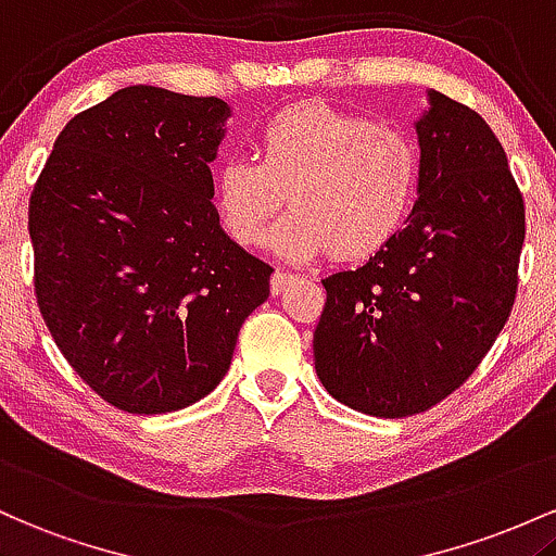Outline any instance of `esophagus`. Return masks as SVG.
<instances>
[{
    "label": "esophagus",
    "instance_id": "obj_1",
    "mask_svg": "<svg viewBox=\"0 0 556 556\" xmlns=\"http://www.w3.org/2000/svg\"><path fill=\"white\" fill-rule=\"evenodd\" d=\"M291 280H294V276H291V273H286V270H276L273 273V278H270V291L273 294H280V291H286L291 286Z\"/></svg>",
    "mask_w": 556,
    "mask_h": 556
}]
</instances>
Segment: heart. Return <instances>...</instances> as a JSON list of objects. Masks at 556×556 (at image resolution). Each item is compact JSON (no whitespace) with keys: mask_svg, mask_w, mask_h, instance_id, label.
Instances as JSON below:
<instances>
[{"mask_svg":"<svg viewBox=\"0 0 556 556\" xmlns=\"http://www.w3.org/2000/svg\"><path fill=\"white\" fill-rule=\"evenodd\" d=\"M417 186L420 149L407 130L302 102L262 126L257 157L217 162L212 202L236 244L260 247L291 199L294 212L273 236L280 257L307 262L333 249L359 260L402 228Z\"/></svg>","mask_w":556,"mask_h":556,"instance_id":"b5f03b06","label":"heart"}]
</instances>
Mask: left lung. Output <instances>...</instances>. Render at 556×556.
I'll use <instances>...</instances> for the list:
<instances>
[{"label": "left lung", "mask_w": 556, "mask_h": 556, "mask_svg": "<svg viewBox=\"0 0 556 556\" xmlns=\"http://www.w3.org/2000/svg\"><path fill=\"white\" fill-rule=\"evenodd\" d=\"M417 202L357 270L323 278L315 370L346 407L426 413L457 391L502 333L517 294L526 204L476 110L428 89L415 121Z\"/></svg>", "instance_id": "obj_1"}]
</instances>
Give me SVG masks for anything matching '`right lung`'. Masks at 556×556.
Segmentation results:
<instances>
[{
	"instance_id": "add662e5",
	"label": "right lung",
	"mask_w": 556,
	"mask_h": 556,
	"mask_svg": "<svg viewBox=\"0 0 556 556\" xmlns=\"http://www.w3.org/2000/svg\"><path fill=\"white\" fill-rule=\"evenodd\" d=\"M228 102L126 86L60 130L34 186L36 299L54 344L123 413H176L228 372L273 267L220 228L210 162Z\"/></svg>"
}]
</instances>
